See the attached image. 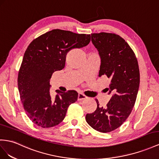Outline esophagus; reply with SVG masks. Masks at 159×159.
Instances as JSON below:
<instances>
[{"label":"esophagus","mask_w":159,"mask_h":159,"mask_svg":"<svg viewBox=\"0 0 159 159\" xmlns=\"http://www.w3.org/2000/svg\"><path fill=\"white\" fill-rule=\"evenodd\" d=\"M85 99H87V96L84 95L83 93H79V95H78V101H82L84 100Z\"/></svg>","instance_id":"34e87169"}]
</instances>
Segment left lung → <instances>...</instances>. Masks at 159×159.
Instances as JSON below:
<instances>
[{"label": "left lung", "mask_w": 159, "mask_h": 159, "mask_svg": "<svg viewBox=\"0 0 159 159\" xmlns=\"http://www.w3.org/2000/svg\"><path fill=\"white\" fill-rule=\"evenodd\" d=\"M91 41L101 59L99 76L105 75L111 80L105 90L111 98L105 107H99L95 99L97 109L85 118L97 131L110 132L121 126L132 111L139 89V66L132 49L119 35L91 34Z\"/></svg>", "instance_id": "left-lung-1"}]
</instances>
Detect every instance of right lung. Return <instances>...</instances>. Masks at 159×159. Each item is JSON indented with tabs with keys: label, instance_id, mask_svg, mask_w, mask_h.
<instances>
[{
	"label": "right lung",
	"instance_id": "obj_1",
	"mask_svg": "<svg viewBox=\"0 0 159 159\" xmlns=\"http://www.w3.org/2000/svg\"><path fill=\"white\" fill-rule=\"evenodd\" d=\"M90 34L53 30L34 39L25 52L18 73V89L25 113L30 120L43 128L54 127L64 119L67 109L78 99L74 90H56L50 94L53 73L65 66L66 56L73 48L86 46Z\"/></svg>",
	"mask_w": 159,
	"mask_h": 159
}]
</instances>
